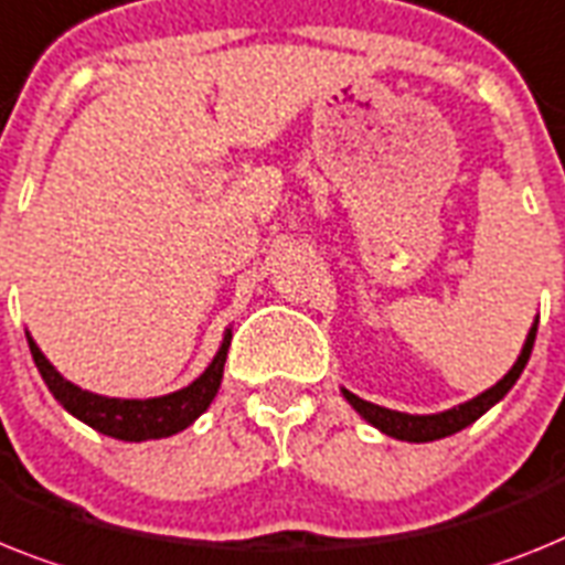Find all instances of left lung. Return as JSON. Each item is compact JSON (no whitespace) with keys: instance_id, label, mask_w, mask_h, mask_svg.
Returning a JSON list of instances; mask_svg holds the SVG:
<instances>
[{"instance_id":"obj_1","label":"left lung","mask_w":565,"mask_h":565,"mask_svg":"<svg viewBox=\"0 0 565 565\" xmlns=\"http://www.w3.org/2000/svg\"><path fill=\"white\" fill-rule=\"evenodd\" d=\"M534 335H537V324H532V330H529V335H525V344L523 350H520V355H516L514 367H511V371L505 373L494 387H488L486 393L473 396V399L466 402V405H457L451 407V411H443V414H428V416L399 414V411H391V407H382V405H373V402L359 399L355 393L344 391V387H341V393H344V399L355 407V414L371 422L373 428H379L382 434L393 436V439H405V443H434V439H443V436H451L457 434V430L468 428L471 422L480 419L488 407H494L497 402H500L511 387H514V382L520 379L523 367L529 364V355H532V348H534Z\"/></svg>"}]
</instances>
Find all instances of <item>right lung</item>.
<instances>
[{
	"mask_svg": "<svg viewBox=\"0 0 565 565\" xmlns=\"http://www.w3.org/2000/svg\"><path fill=\"white\" fill-rule=\"evenodd\" d=\"M230 339L232 333L226 330L224 344L215 353L212 364L194 379L192 385L169 393V396H158V399H108V396L88 393L83 387L71 385L68 379L60 376L31 335H28V348H31L36 371L42 373L49 391L54 393V399L71 416H77L79 422L92 425L99 434L122 439V443H146V439H163V436H172L178 430L189 428L212 405L217 387H221V379H224Z\"/></svg>",
	"mask_w": 565,
	"mask_h": 565,
	"instance_id": "add662e5",
	"label": "right lung"
}]
</instances>
